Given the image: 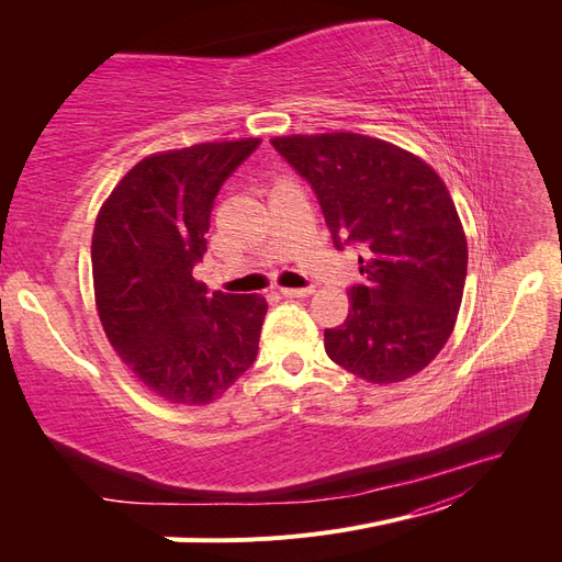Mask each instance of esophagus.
<instances>
[{"label":"esophagus","instance_id":"esophagus-1","mask_svg":"<svg viewBox=\"0 0 562 562\" xmlns=\"http://www.w3.org/2000/svg\"><path fill=\"white\" fill-rule=\"evenodd\" d=\"M283 297H310L314 288H281L279 291Z\"/></svg>","mask_w":562,"mask_h":562}]
</instances>
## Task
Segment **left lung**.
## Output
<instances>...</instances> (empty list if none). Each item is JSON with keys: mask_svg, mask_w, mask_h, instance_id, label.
Listing matches in <instances>:
<instances>
[{"mask_svg": "<svg viewBox=\"0 0 562 562\" xmlns=\"http://www.w3.org/2000/svg\"><path fill=\"white\" fill-rule=\"evenodd\" d=\"M271 145L314 187L335 246L363 250L366 283L349 288L326 353L372 384L417 375L446 347L464 295L467 236L446 182L413 151L351 131Z\"/></svg>", "mask_w": 562, "mask_h": 562, "instance_id": "left-lung-1", "label": "left lung"}]
</instances>
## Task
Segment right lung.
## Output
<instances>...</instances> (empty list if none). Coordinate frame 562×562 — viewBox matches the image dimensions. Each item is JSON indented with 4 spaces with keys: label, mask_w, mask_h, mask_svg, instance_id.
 <instances>
[{
    "label": "right lung",
    "mask_w": 562,
    "mask_h": 562,
    "mask_svg": "<svg viewBox=\"0 0 562 562\" xmlns=\"http://www.w3.org/2000/svg\"><path fill=\"white\" fill-rule=\"evenodd\" d=\"M260 138L166 149L135 164L98 211L91 262L103 330L151 394L209 405L258 356L267 300L192 277L213 199Z\"/></svg>",
    "instance_id": "1"
}]
</instances>
